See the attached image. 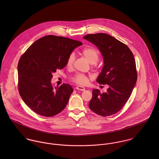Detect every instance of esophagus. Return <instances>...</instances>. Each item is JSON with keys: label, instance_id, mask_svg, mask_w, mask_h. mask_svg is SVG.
<instances>
[{"label": "esophagus", "instance_id": "esophagus-1", "mask_svg": "<svg viewBox=\"0 0 159 159\" xmlns=\"http://www.w3.org/2000/svg\"><path fill=\"white\" fill-rule=\"evenodd\" d=\"M75 89H78V90H80V91H84L85 90V88H84V87H83V86H76V88H75Z\"/></svg>", "mask_w": 159, "mask_h": 159}]
</instances>
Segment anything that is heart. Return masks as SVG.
Returning <instances> with one entry per match:
<instances>
[{"label": "heart", "mask_w": 159, "mask_h": 159, "mask_svg": "<svg viewBox=\"0 0 159 159\" xmlns=\"http://www.w3.org/2000/svg\"><path fill=\"white\" fill-rule=\"evenodd\" d=\"M81 54L91 63H96L99 58V52L94 48L87 47L84 48L81 51ZM75 60V55L73 53H71L68 56L66 61V67L70 68L72 67ZM71 81L79 85H86L89 81V77L86 75L82 73H77L71 78Z\"/></svg>", "instance_id": "1"}]
</instances>
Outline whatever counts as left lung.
<instances>
[{
	"label": "left lung",
	"instance_id": "obj_1",
	"mask_svg": "<svg viewBox=\"0 0 159 159\" xmlns=\"http://www.w3.org/2000/svg\"><path fill=\"white\" fill-rule=\"evenodd\" d=\"M83 39L97 46L103 57L104 66L97 82L109 85L107 92L93 89L89 107L102 116L113 115L124 107L136 84L134 54L125 44L107 34H88Z\"/></svg>",
	"mask_w": 159,
	"mask_h": 159
}]
</instances>
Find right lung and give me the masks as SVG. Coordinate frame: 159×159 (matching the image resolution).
<instances>
[{
	"label": "right lung",
	"mask_w": 159,
	"mask_h": 159,
	"mask_svg": "<svg viewBox=\"0 0 159 159\" xmlns=\"http://www.w3.org/2000/svg\"><path fill=\"white\" fill-rule=\"evenodd\" d=\"M83 43L49 35L35 41L25 51L18 64V91L24 103L46 117L61 113L73 89L68 84L53 89L51 80L57 69L66 66L68 56Z\"/></svg>",
	"instance_id": "obj_1"
}]
</instances>
